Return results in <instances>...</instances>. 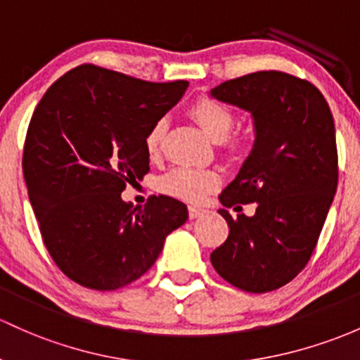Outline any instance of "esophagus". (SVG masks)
I'll list each match as a JSON object with an SVG mask.
<instances>
[{
  "mask_svg": "<svg viewBox=\"0 0 360 360\" xmlns=\"http://www.w3.org/2000/svg\"><path fill=\"white\" fill-rule=\"evenodd\" d=\"M204 212H206V211L200 210V207H197V206H188V216H191V219L199 218V216H202Z\"/></svg>",
  "mask_w": 360,
  "mask_h": 360,
  "instance_id": "esophagus-1",
  "label": "esophagus"
}]
</instances>
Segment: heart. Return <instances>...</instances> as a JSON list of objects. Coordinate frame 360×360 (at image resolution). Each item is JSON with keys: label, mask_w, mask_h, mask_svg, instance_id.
Returning <instances> with one entry per match:
<instances>
[{"label": "heart", "mask_w": 360, "mask_h": 360, "mask_svg": "<svg viewBox=\"0 0 360 360\" xmlns=\"http://www.w3.org/2000/svg\"><path fill=\"white\" fill-rule=\"evenodd\" d=\"M188 113L212 142L226 146L230 149L237 148V144L228 139L233 132L235 117L225 104L211 98H200L192 104ZM166 127L168 125H166L165 118L156 120L149 127L144 137V146L150 158L158 156L163 148ZM219 181H221V176L214 169L181 166V168L165 173L158 180V188L163 194L175 197V199L187 200V202H202L207 195L219 187Z\"/></svg>", "instance_id": "heart-1"}]
</instances>
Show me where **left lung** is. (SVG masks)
<instances>
[{"label":"left lung","instance_id":"1","mask_svg":"<svg viewBox=\"0 0 360 360\" xmlns=\"http://www.w3.org/2000/svg\"><path fill=\"white\" fill-rule=\"evenodd\" d=\"M212 98L247 110L256 142L237 179L219 195L230 226L212 250L223 280L250 293L276 290L311 259L338 185L335 122L307 80L278 70L249 73L211 89ZM257 202L254 217L226 210Z\"/></svg>","mask_w":360,"mask_h":360}]
</instances>
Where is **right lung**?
I'll list each match as a JSON object with an SVG mask.
<instances>
[{"instance_id": "1", "label": "right lung", "mask_w": 360, "mask_h": 360, "mask_svg": "<svg viewBox=\"0 0 360 360\" xmlns=\"http://www.w3.org/2000/svg\"><path fill=\"white\" fill-rule=\"evenodd\" d=\"M187 87L80 65L34 110L22 158L27 191L46 249L75 283L101 292L132 283L187 221L173 197L150 195L144 210L122 199L149 172V127Z\"/></svg>"}]
</instances>
